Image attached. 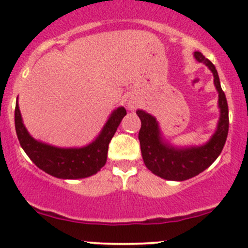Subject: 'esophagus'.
<instances>
[{
    "mask_svg": "<svg viewBox=\"0 0 248 248\" xmlns=\"http://www.w3.org/2000/svg\"><path fill=\"white\" fill-rule=\"evenodd\" d=\"M128 109H131V110L134 109V104L132 103V102H129V103H128Z\"/></svg>",
    "mask_w": 248,
    "mask_h": 248,
    "instance_id": "esophagus-1",
    "label": "esophagus"
}]
</instances>
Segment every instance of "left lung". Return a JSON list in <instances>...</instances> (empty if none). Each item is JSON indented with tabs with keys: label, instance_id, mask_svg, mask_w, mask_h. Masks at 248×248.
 <instances>
[{
	"label": "left lung",
	"instance_id": "obj_1",
	"mask_svg": "<svg viewBox=\"0 0 248 248\" xmlns=\"http://www.w3.org/2000/svg\"><path fill=\"white\" fill-rule=\"evenodd\" d=\"M194 57L212 72L215 87L218 92L219 119L216 131L209 141L199 146H174L163 138L156 117L144 110H137L141 121L139 141L145 166L157 176L171 181L188 180L209 168L223 150L228 136V103L222 91L218 73L212 62L202 52L196 51Z\"/></svg>",
	"mask_w": 248,
	"mask_h": 248
}]
</instances>
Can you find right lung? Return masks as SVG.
I'll list each match as a JSON object with an SVG mask.
<instances>
[{"label":"right lung","mask_w":248,"mask_h":248,"mask_svg":"<svg viewBox=\"0 0 248 248\" xmlns=\"http://www.w3.org/2000/svg\"><path fill=\"white\" fill-rule=\"evenodd\" d=\"M126 114L124 107L115 109L97 138L86 146L57 147L39 141L29 133L16 102V131L21 147L39 169L57 179H84L94 175L104 167L110 140Z\"/></svg>","instance_id":"obj_1"}]
</instances>
